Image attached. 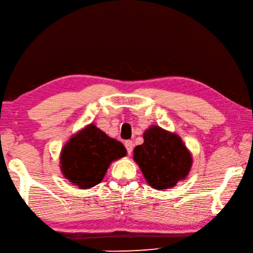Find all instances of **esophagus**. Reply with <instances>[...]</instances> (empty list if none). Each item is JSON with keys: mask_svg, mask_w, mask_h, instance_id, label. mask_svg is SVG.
Instances as JSON below:
<instances>
[{"mask_svg": "<svg viewBox=\"0 0 253 253\" xmlns=\"http://www.w3.org/2000/svg\"><path fill=\"white\" fill-rule=\"evenodd\" d=\"M125 145H126V150H127V155L131 156V153L133 151V146H134L133 141L132 140H126Z\"/></svg>", "mask_w": 253, "mask_h": 253, "instance_id": "esophagus-1", "label": "esophagus"}]
</instances>
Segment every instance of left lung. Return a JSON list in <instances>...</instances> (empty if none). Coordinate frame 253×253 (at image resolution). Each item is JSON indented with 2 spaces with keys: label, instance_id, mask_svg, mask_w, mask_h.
I'll list each match as a JSON object with an SVG mask.
<instances>
[{
  "label": "left lung",
  "instance_id": "obj_1",
  "mask_svg": "<svg viewBox=\"0 0 253 253\" xmlns=\"http://www.w3.org/2000/svg\"><path fill=\"white\" fill-rule=\"evenodd\" d=\"M133 160L147 183L163 191L174 188L189 175L192 153L179 135L152 125L144 132V143L134 148Z\"/></svg>",
  "mask_w": 253,
  "mask_h": 253
}]
</instances>
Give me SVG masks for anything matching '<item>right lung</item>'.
I'll return each instance as SVG.
<instances>
[{
    "instance_id": "add662e5",
    "label": "right lung",
    "mask_w": 253,
    "mask_h": 253,
    "mask_svg": "<svg viewBox=\"0 0 253 253\" xmlns=\"http://www.w3.org/2000/svg\"><path fill=\"white\" fill-rule=\"evenodd\" d=\"M126 156L120 141L109 137L94 123L73 134L60 152V169L76 188L87 190L100 183L114 161Z\"/></svg>"
}]
</instances>
